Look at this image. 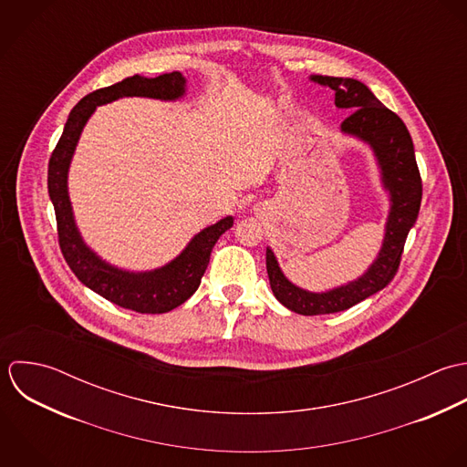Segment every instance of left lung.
Segmentation results:
<instances>
[{
  "label": "left lung",
  "mask_w": 467,
  "mask_h": 467,
  "mask_svg": "<svg viewBox=\"0 0 467 467\" xmlns=\"http://www.w3.org/2000/svg\"><path fill=\"white\" fill-rule=\"evenodd\" d=\"M310 81L331 88L335 92V107L349 110V116L340 125V134L369 147L379 166L380 186L389 202L377 257L362 275L340 286L310 292L294 285L281 270L274 250L266 248V272L275 299L301 315H324L358 305L386 288L395 277L406 237L419 217L422 181L406 125L364 83L353 78L329 76H310Z\"/></svg>",
  "instance_id": "obj_1"
}]
</instances>
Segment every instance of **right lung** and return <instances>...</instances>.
Returning a JSON list of instances; mask_svg holds the SVG:
<instances>
[{
  "label": "right lung",
  "instance_id": "1",
  "mask_svg": "<svg viewBox=\"0 0 467 467\" xmlns=\"http://www.w3.org/2000/svg\"><path fill=\"white\" fill-rule=\"evenodd\" d=\"M186 78L181 72L157 78L132 76L112 87L85 96L68 114L63 134L48 162V195L54 204L59 246L76 277L107 301L140 313H166L190 299L201 285L217 239L234 226L226 215L215 224L197 232L188 244L166 265L134 272L105 261L83 239L68 195V170L81 132L98 107L121 98H152L159 101H179L186 96Z\"/></svg>",
  "mask_w": 467,
  "mask_h": 467
}]
</instances>
